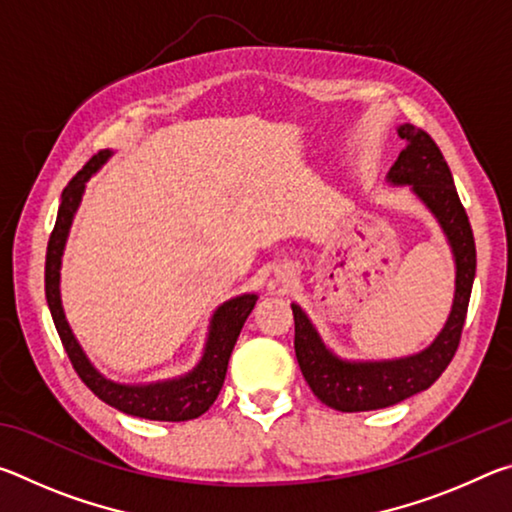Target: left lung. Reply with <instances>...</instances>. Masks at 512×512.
Here are the masks:
<instances>
[{"label":"left lung","instance_id":"8db88e82","mask_svg":"<svg viewBox=\"0 0 512 512\" xmlns=\"http://www.w3.org/2000/svg\"><path fill=\"white\" fill-rule=\"evenodd\" d=\"M406 146L388 171V183L411 185L429 207L452 246L456 262L454 305L429 348L391 361H345L327 348L305 311L291 305L296 320V357L302 375L320 402L343 413L386 409L427 388L443 375L461 343L476 273L474 235L454 187L452 171L429 133L413 124L397 128Z\"/></svg>","mask_w":512,"mask_h":512}]
</instances>
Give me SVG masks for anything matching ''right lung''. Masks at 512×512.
Segmentation results:
<instances>
[{
  "label": "right lung",
  "instance_id": "1",
  "mask_svg": "<svg viewBox=\"0 0 512 512\" xmlns=\"http://www.w3.org/2000/svg\"><path fill=\"white\" fill-rule=\"evenodd\" d=\"M112 155V151H99L92 155L90 162L69 180L67 187L60 196V207L56 216L54 232H51L49 244H47V262H45V293H47V305L54 318V325L58 329L60 341L65 345V352L69 361H72L74 370L79 372L83 384L90 391L110 406H115L117 411L135 415V418L144 420H160V422H185L194 420L198 415H203L214 404L216 395H219L225 372H228V361L232 348L239 339L241 327H244L246 318L253 311L257 296L255 293H244L237 296L214 311L210 334H207L205 352L198 366L187 372V375L178 379L167 381H155V384H117L108 377H103L101 372L92 366L90 359L85 357L83 348L72 334L69 327L63 302H60V262H63V250L65 241L72 228L74 214L79 210V203L85 192V183L90 176L97 171L103 162Z\"/></svg>",
  "mask_w": 512,
  "mask_h": 512
}]
</instances>
